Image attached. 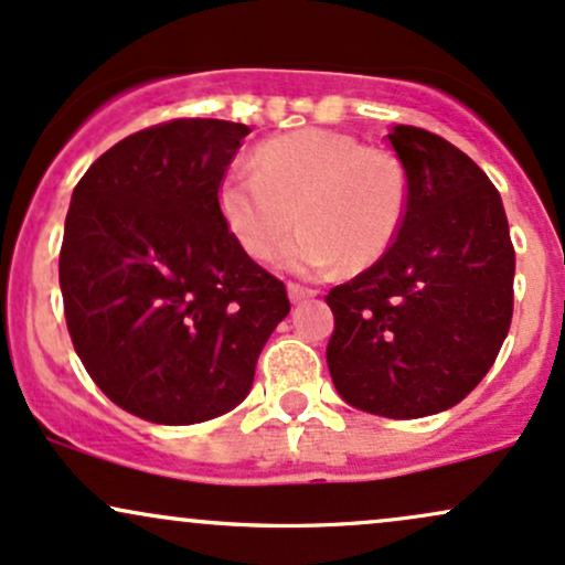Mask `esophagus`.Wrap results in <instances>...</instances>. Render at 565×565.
<instances>
[{
    "label": "esophagus",
    "instance_id": "1",
    "mask_svg": "<svg viewBox=\"0 0 565 565\" xmlns=\"http://www.w3.org/2000/svg\"><path fill=\"white\" fill-rule=\"evenodd\" d=\"M287 291L291 302H302V300H310V297H316V289L302 287V284H295V281L287 284Z\"/></svg>",
    "mask_w": 565,
    "mask_h": 565
}]
</instances>
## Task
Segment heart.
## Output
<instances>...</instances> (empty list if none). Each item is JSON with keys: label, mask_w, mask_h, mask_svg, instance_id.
<instances>
[{"label": "heart", "mask_w": 565, "mask_h": 565, "mask_svg": "<svg viewBox=\"0 0 565 565\" xmlns=\"http://www.w3.org/2000/svg\"><path fill=\"white\" fill-rule=\"evenodd\" d=\"M408 196L395 153L321 127L265 140L255 172L231 170L217 185L220 215L255 260H274L297 223L284 263L300 274L337 263L355 274L377 263L398 238Z\"/></svg>", "instance_id": "heart-1"}]
</instances>
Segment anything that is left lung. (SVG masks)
Wrapping results in <instances>:
<instances>
[{
	"mask_svg": "<svg viewBox=\"0 0 565 565\" xmlns=\"http://www.w3.org/2000/svg\"><path fill=\"white\" fill-rule=\"evenodd\" d=\"M408 210L385 257L329 289L327 364L361 412L414 419L444 412L486 377L512 321L515 249L499 191L436 132L395 125Z\"/></svg>",
	"mask_w": 565,
	"mask_h": 565,
	"instance_id": "obj_1",
	"label": "left lung"
}]
</instances>
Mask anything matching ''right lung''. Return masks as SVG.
<instances>
[{
    "mask_svg": "<svg viewBox=\"0 0 565 565\" xmlns=\"http://www.w3.org/2000/svg\"><path fill=\"white\" fill-rule=\"evenodd\" d=\"M249 135L172 119L119 140L74 188L61 246L76 355L116 406L193 425L238 406L289 313L284 281L233 238L217 185Z\"/></svg>",
    "mask_w": 565,
    "mask_h": 565,
    "instance_id": "1",
    "label": "right lung"
}]
</instances>
